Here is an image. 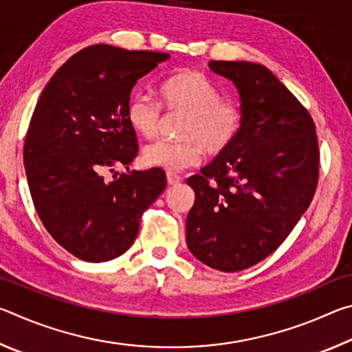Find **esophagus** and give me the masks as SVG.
Masks as SVG:
<instances>
[{
  "label": "esophagus",
  "instance_id": "esophagus-1",
  "mask_svg": "<svg viewBox=\"0 0 352 352\" xmlns=\"http://www.w3.org/2000/svg\"><path fill=\"white\" fill-rule=\"evenodd\" d=\"M180 180H182V177H180V175L174 174V172H168V183H169V184H172V186H174V184H178V183H180Z\"/></svg>",
  "mask_w": 352,
  "mask_h": 352
}]
</instances>
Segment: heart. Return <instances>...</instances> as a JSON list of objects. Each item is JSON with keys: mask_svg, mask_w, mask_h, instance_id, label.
Instances as JSON below:
<instances>
[{"mask_svg": "<svg viewBox=\"0 0 352 352\" xmlns=\"http://www.w3.org/2000/svg\"><path fill=\"white\" fill-rule=\"evenodd\" d=\"M162 102L168 110L186 113L182 136L184 141L160 140L142 151V162L151 168L180 172L201 162L205 148L220 153L241 133V107L223 100L222 93L205 74L182 69L160 83ZM162 110L147 94L138 93L127 105V119L136 133L153 138L158 133Z\"/></svg>", "mask_w": 352, "mask_h": 352, "instance_id": "heart-1", "label": "heart"}]
</instances>
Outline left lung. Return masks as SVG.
I'll use <instances>...</instances> for the list:
<instances>
[{"label":"left lung","instance_id":"8db88e82","mask_svg":"<svg viewBox=\"0 0 352 352\" xmlns=\"http://www.w3.org/2000/svg\"><path fill=\"white\" fill-rule=\"evenodd\" d=\"M234 83L243 124L233 144L186 183L195 192L186 243L211 269L239 272L285 241L311 205L318 140L311 115L264 65L211 60Z\"/></svg>","mask_w":352,"mask_h":352}]
</instances>
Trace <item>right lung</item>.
<instances>
[{
  "mask_svg": "<svg viewBox=\"0 0 352 352\" xmlns=\"http://www.w3.org/2000/svg\"><path fill=\"white\" fill-rule=\"evenodd\" d=\"M169 57L88 46L41 91L23 151L28 184L47 233L76 258L105 262L126 253L142 212L166 188L162 169L129 170L138 141L127 105L138 79ZM119 165L128 172L105 181Z\"/></svg>",
  "mask_w": 352,
  "mask_h": 352,
  "instance_id": "1",
  "label": "right lung"
}]
</instances>
